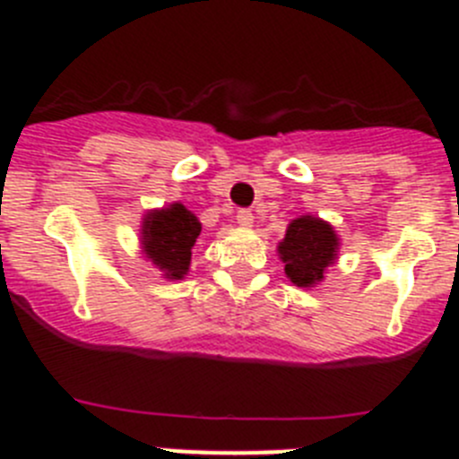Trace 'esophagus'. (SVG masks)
Masks as SVG:
<instances>
[{
    "label": "esophagus",
    "mask_w": 459,
    "mask_h": 459,
    "mask_svg": "<svg viewBox=\"0 0 459 459\" xmlns=\"http://www.w3.org/2000/svg\"><path fill=\"white\" fill-rule=\"evenodd\" d=\"M253 221H255V216H253V211H250V209H238L237 211V222L241 227H250V225H253Z\"/></svg>",
    "instance_id": "obj_1"
}]
</instances>
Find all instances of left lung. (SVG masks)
Segmentation results:
<instances>
[{
	"mask_svg": "<svg viewBox=\"0 0 459 459\" xmlns=\"http://www.w3.org/2000/svg\"><path fill=\"white\" fill-rule=\"evenodd\" d=\"M278 253L285 262L287 278L296 287H312L324 278L328 264H333L338 253V237L333 227L319 218H296L278 246Z\"/></svg>",
	"mask_w": 459,
	"mask_h": 459,
	"instance_id": "obj_1",
	"label": "left lung"
}]
</instances>
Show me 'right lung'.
<instances>
[{"mask_svg":"<svg viewBox=\"0 0 459 459\" xmlns=\"http://www.w3.org/2000/svg\"><path fill=\"white\" fill-rule=\"evenodd\" d=\"M200 221L184 204H169L153 211L144 221V255L168 278H184L190 264V250L200 237Z\"/></svg>","mask_w":459,"mask_h":459,"instance_id":"1","label":"right lung"}]
</instances>
